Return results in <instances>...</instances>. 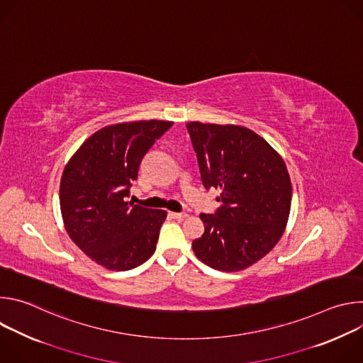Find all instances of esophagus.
<instances>
[{
  "label": "esophagus",
  "instance_id": "34e87169",
  "mask_svg": "<svg viewBox=\"0 0 363 363\" xmlns=\"http://www.w3.org/2000/svg\"><path fill=\"white\" fill-rule=\"evenodd\" d=\"M169 216L172 217V218H175V220H185L186 217H188V214L186 213H169Z\"/></svg>",
  "mask_w": 363,
  "mask_h": 363
}]
</instances>
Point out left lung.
<instances>
[{
  "mask_svg": "<svg viewBox=\"0 0 363 363\" xmlns=\"http://www.w3.org/2000/svg\"><path fill=\"white\" fill-rule=\"evenodd\" d=\"M202 184L220 188L221 206L201 214L203 234L192 241L202 263L238 272L263 258L286 228L291 182L280 155L252 130L234 125L189 122Z\"/></svg>",
  "mask_w": 363,
  "mask_h": 363,
  "instance_id": "left-lung-1",
  "label": "left lung"
}]
</instances>
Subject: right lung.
<instances>
[{
	"instance_id": "obj_1",
	"label": "right lung",
	"mask_w": 363,
	"mask_h": 363,
	"mask_svg": "<svg viewBox=\"0 0 363 363\" xmlns=\"http://www.w3.org/2000/svg\"><path fill=\"white\" fill-rule=\"evenodd\" d=\"M172 122L139 121L93 133L65 168L60 208L66 231L97 264L126 272L155 252L167 211L126 199L140 162Z\"/></svg>"
}]
</instances>
